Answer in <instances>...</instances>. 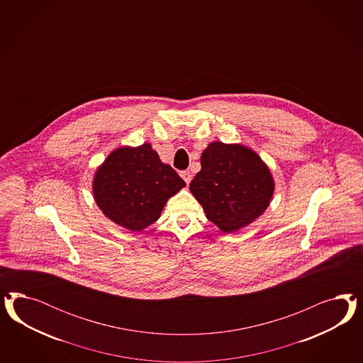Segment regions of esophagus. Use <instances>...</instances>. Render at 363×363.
Listing matches in <instances>:
<instances>
[{"instance_id":"1","label":"esophagus","mask_w":363,"mask_h":363,"mask_svg":"<svg viewBox=\"0 0 363 363\" xmlns=\"http://www.w3.org/2000/svg\"><path fill=\"white\" fill-rule=\"evenodd\" d=\"M179 176L182 177V179L186 182V185L190 184V181H191V174H190L187 170H182V172L179 173Z\"/></svg>"}]
</instances>
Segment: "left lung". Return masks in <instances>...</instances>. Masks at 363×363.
<instances>
[{
	"instance_id": "8db88e82",
	"label": "left lung",
	"mask_w": 363,
	"mask_h": 363,
	"mask_svg": "<svg viewBox=\"0 0 363 363\" xmlns=\"http://www.w3.org/2000/svg\"><path fill=\"white\" fill-rule=\"evenodd\" d=\"M190 191L208 220L233 233L259 217L273 197L269 169L253 150L241 145L210 143L201 157V170Z\"/></svg>"
}]
</instances>
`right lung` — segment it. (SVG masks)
I'll return each instance as SVG.
<instances>
[{
  "label": "right lung",
  "instance_id": "1",
  "mask_svg": "<svg viewBox=\"0 0 363 363\" xmlns=\"http://www.w3.org/2000/svg\"><path fill=\"white\" fill-rule=\"evenodd\" d=\"M185 185L176 170L162 164L152 146L143 143L110 154L96 173L93 193L108 218L140 231L160 218L167 198Z\"/></svg>",
  "mask_w": 363,
  "mask_h": 363
}]
</instances>
